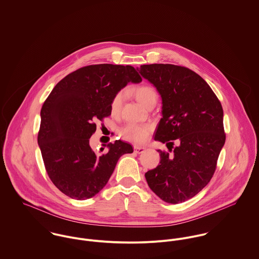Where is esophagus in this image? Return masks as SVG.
I'll return each instance as SVG.
<instances>
[{
    "label": "esophagus",
    "instance_id": "34e87169",
    "mask_svg": "<svg viewBox=\"0 0 259 259\" xmlns=\"http://www.w3.org/2000/svg\"><path fill=\"white\" fill-rule=\"evenodd\" d=\"M146 149L142 146H134V151L136 154H142Z\"/></svg>",
    "mask_w": 259,
    "mask_h": 259
}]
</instances>
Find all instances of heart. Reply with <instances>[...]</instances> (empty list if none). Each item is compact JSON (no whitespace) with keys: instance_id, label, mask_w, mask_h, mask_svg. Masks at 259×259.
<instances>
[{"instance_id":"b5f03b06","label":"heart","mask_w":259,"mask_h":259,"mask_svg":"<svg viewBox=\"0 0 259 259\" xmlns=\"http://www.w3.org/2000/svg\"><path fill=\"white\" fill-rule=\"evenodd\" d=\"M134 95L138 100V102L145 107L152 101H156V98H157V94L155 90L152 87H147V85L135 88ZM122 101H123V93L116 94L111 102V110L113 113H117L120 110ZM150 130H151L150 125L129 123L122 128L121 135L124 138L134 142H143L148 138Z\"/></svg>"}]
</instances>
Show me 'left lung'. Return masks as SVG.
<instances>
[{
  "label": "left lung",
  "instance_id": "8db88e82",
  "mask_svg": "<svg viewBox=\"0 0 259 259\" xmlns=\"http://www.w3.org/2000/svg\"><path fill=\"white\" fill-rule=\"evenodd\" d=\"M139 73L156 87L162 118L155 141L172 145V157L157 150L161 161L145 174L148 186L169 203L195 197L208 184L226 142L224 110L209 85L193 70L174 64H144Z\"/></svg>",
  "mask_w": 259,
  "mask_h": 259
}]
</instances>
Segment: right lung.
<instances>
[{"label":"right lung","mask_w":259,"mask_h":259,"mask_svg":"<svg viewBox=\"0 0 259 259\" xmlns=\"http://www.w3.org/2000/svg\"><path fill=\"white\" fill-rule=\"evenodd\" d=\"M141 81L130 65H88L61 79L45 101L37 143L50 179L67 197H94L106 186L119 158L133 153L130 144L116 140L105 146L106 153L97 154L89 138L96 130L94 122L111 114L116 94L129 82Z\"/></svg>","instance_id":"1"}]
</instances>
